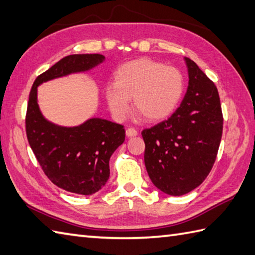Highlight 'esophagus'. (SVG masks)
I'll use <instances>...</instances> for the list:
<instances>
[{
    "label": "esophagus",
    "mask_w": 255,
    "mask_h": 255,
    "mask_svg": "<svg viewBox=\"0 0 255 255\" xmlns=\"http://www.w3.org/2000/svg\"><path fill=\"white\" fill-rule=\"evenodd\" d=\"M126 134H127V137L130 138V137L137 136L138 131H137V129H134V128H132V127H129V128L126 129Z\"/></svg>",
    "instance_id": "obj_1"
}]
</instances>
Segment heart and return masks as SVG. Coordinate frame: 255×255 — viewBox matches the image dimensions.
Wrapping results in <instances>:
<instances>
[{
    "label": "heart",
    "instance_id": "1",
    "mask_svg": "<svg viewBox=\"0 0 255 255\" xmlns=\"http://www.w3.org/2000/svg\"><path fill=\"white\" fill-rule=\"evenodd\" d=\"M184 90L180 70L148 58L122 64L113 77V86L105 97L113 115L119 121L126 118L133 107L145 121L156 122L175 110Z\"/></svg>",
    "mask_w": 255,
    "mask_h": 255
}]
</instances>
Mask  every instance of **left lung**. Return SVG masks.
I'll use <instances>...</instances> for the list:
<instances>
[{"mask_svg":"<svg viewBox=\"0 0 255 255\" xmlns=\"http://www.w3.org/2000/svg\"><path fill=\"white\" fill-rule=\"evenodd\" d=\"M186 94L166 121L143 129L144 164L160 191L181 196L202 184L217 158L224 117L215 83L189 58Z\"/></svg>","mask_w":255,"mask_h":255,"instance_id":"1","label":"left lung"}]
</instances>
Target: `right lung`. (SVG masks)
<instances>
[{
  "label": "right lung",
  "instance_id": "1",
  "mask_svg": "<svg viewBox=\"0 0 255 255\" xmlns=\"http://www.w3.org/2000/svg\"><path fill=\"white\" fill-rule=\"evenodd\" d=\"M105 60L93 55H70L38 75L31 86L26 112V134L30 148L49 180L64 191L92 195L110 177V158L125 141L123 125L92 118L78 127H59L42 117L37 86L72 72L86 71Z\"/></svg>",
  "mask_w": 255,
  "mask_h": 255
}]
</instances>
